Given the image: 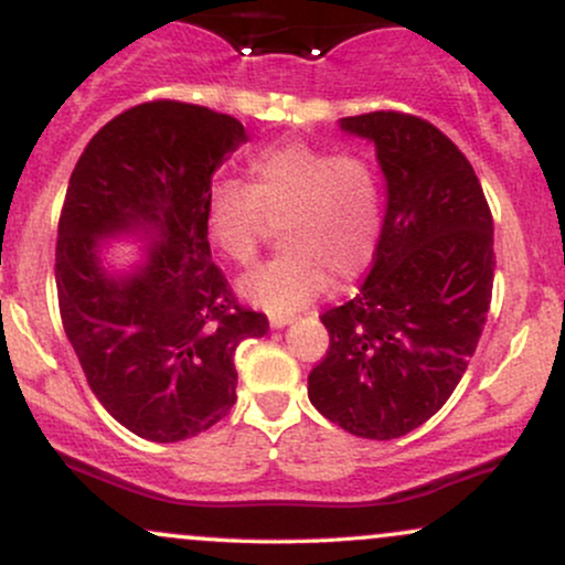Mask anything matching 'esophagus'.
Masks as SVG:
<instances>
[{
  "instance_id": "obj_1",
  "label": "esophagus",
  "mask_w": 565,
  "mask_h": 565,
  "mask_svg": "<svg viewBox=\"0 0 565 565\" xmlns=\"http://www.w3.org/2000/svg\"><path fill=\"white\" fill-rule=\"evenodd\" d=\"M295 321V316H270V327L274 329H284Z\"/></svg>"
}]
</instances>
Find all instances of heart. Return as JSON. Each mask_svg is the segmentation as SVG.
Listing matches in <instances>:
<instances>
[{
  "mask_svg": "<svg viewBox=\"0 0 565 565\" xmlns=\"http://www.w3.org/2000/svg\"><path fill=\"white\" fill-rule=\"evenodd\" d=\"M380 220L372 164L300 140L257 151L246 161V185L215 183L204 210L210 242L238 265L255 260L278 225L281 255L238 281L246 300L274 316L302 310L327 287V276H359L377 249Z\"/></svg>",
  "mask_w": 565,
  "mask_h": 565,
  "instance_id": "1",
  "label": "heart"
}]
</instances>
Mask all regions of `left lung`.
Here are the masks:
<instances>
[{
	"instance_id": "left-lung-1",
	"label": "left lung",
	"mask_w": 565,
	"mask_h": 565,
	"mask_svg": "<svg viewBox=\"0 0 565 565\" xmlns=\"http://www.w3.org/2000/svg\"><path fill=\"white\" fill-rule=\"evenodd\" d=\"M374 146L385 217L359 295L321 316L327 359L308 398L359 438L412 433L449 401L483 332L494 284V220L470 161L408 114L340 119Z\"/></svg>"
}]
</instances>
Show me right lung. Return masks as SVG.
<instances>
[{"mask_svg": "<svg viewBox=\"0 0 565 565\" xmlns=\"http://www.w3.org/2000/svg\"><path fill=\"white\" fill-rule=\"evenodd\" d=\"M246 142L233 116L153 100L108 121L71 172L57 225L61 319L89 387L129 433L174 444L236 404V348L268 319L236 302L212 263V174ZM147 252L127 269L105 244Z\"/></svg>", "mask_w": 565, "mask_h": 565, "instance_id": "add662e5", "label": "right lung"}]
</instances>
